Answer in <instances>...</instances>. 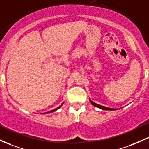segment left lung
Masks as SVG:
<instances>
[{"label":"left lung","mask_w":149,"mask_h":149,"mask_svg":"<svg viewBox=\"0 0 149 149\" xmlns=\"http://www.w3.org/2000/svg\"><path fill=\"white\" fill-rule=\"evenodd\" d=\"M90 102H91V104L93 105V106H96V107H97V108H101V109H102V110H108V111H115V110H116V109H114V108H107V107H105V106H101V105H98V104H97V103H94V102L91 101V100H90Z\"/></svg>","instance_id":"1"}]
</instances>
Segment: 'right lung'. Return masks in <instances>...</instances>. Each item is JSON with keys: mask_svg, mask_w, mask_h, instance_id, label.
<instances>
[{"mask_svg": "<svg viewBox=\"0 0 149 149\" xmlns=\"http://www.w3.org/2000/svg\"><path fill=\"white\" fill-rule=\"evenodd\" d=\"M63 103H62V105H63ZM62 105H61V106H62ZM61 106L58 107V108H56V109H54V110H52V111H49V112H47V113H52V112H54V111H56V110L59 109V108H60V107H61Z\"/></svg>", "mask_w": 149, "mask_h": 149, "instance_id": "add662e5", "label": "right lung"}]
</instances>
